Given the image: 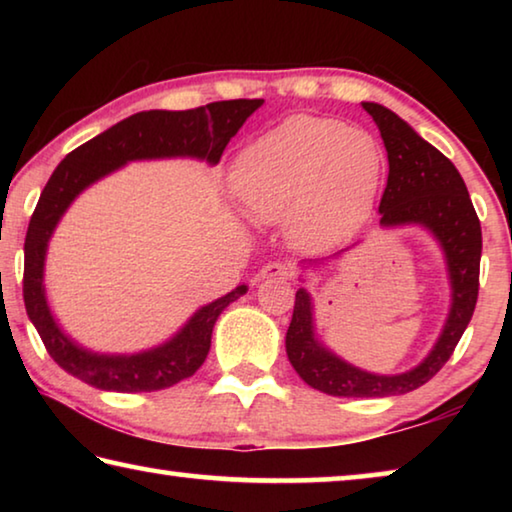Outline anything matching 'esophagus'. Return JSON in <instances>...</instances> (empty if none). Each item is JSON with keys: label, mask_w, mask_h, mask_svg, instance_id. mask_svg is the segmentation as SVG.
Masks as SVG:
<instances>
[{"label": "esophagus", "mask_w": 512, "mask_h": 512, "mask_svg": "<svg viewBox=\"0 0 512 512\" xmlns=\"http://www.w3.org/2000/svg\"><path fill=\"white\" fill-rule=\"evenodd\" d=\"M291 275H293L291 264L271 262V264H266L262 271H259V280H289Z\"/></svg>", "instance_id": "1"}]
</instances>
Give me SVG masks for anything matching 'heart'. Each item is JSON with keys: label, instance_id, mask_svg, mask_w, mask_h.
<instances>
[{"label": "heart", "instance_id": "heart-1", "mask_svg": "<svg viewBox=\"0 0 512 512\" xmlns=\"http://www.w3.org/2000/svg\"><path fill=\"white\" fill-rule=\"evenodd\" d=\"M379 176L381 149L370 133L302 115L241 151L232 192L250 219H289L293 237L325 241L366 216Z\"/></svg>", "mask_w": 512, "mask_h": 512}]
</instances>
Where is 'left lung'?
I'll use <instances>...</instances> for the list:
<instances>
[{
  "instance_id": "obj_1",
  "label": "left lung",
  "mask_w": 512,
  "mask_h": 512,
  "mask_svg": "<svg viewBox=\"0 0 512 512\" xmlns=\"http://www.w3.org/2000/svg\"><path fill=\"white\" fill-rule=\"evenodd\" d=\"M363 108L375 119L388 153V180L379 203L381 225L420 223L438 237L452 277V311L436 348L418 368L393 377L370 375L318 345L309 293L300 289L287 329L289 361L311 388L336 397L404 395L427 384L454 354L479 298L481 223L461 173L393 110L368 101Z\"/></svg>"
}]
</instances>
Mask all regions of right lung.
Here are the masks:
<instances>
[{
  "instance_id": "1",
  "label": "right lung",
  "mask_w": 512,
  "mask_h": 512,
  "mask_svg": "<svg viewBox=\"0 0 512 512\" xmlns=\"http://www.w3.org/2000/svg\"><path fill=\"white\" fill-rule=\"evenodd\" d=\"M262 103L264 99H232L192 110L137 112L67 153V158L51 173L24 239L22 296L49 357L69 375L101 391L151 393L192 377L203 366L210 352L216 318L230 302L244 296L246 287H237L228 296L198 309L183 332L160 348L133 357L92 354L69 341L49 314L45 287H42L47 241L76 194L128 160L192 155L216 164L228 142Z\"/></svg>"
}]
</instances>
